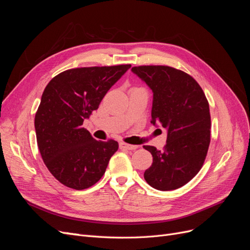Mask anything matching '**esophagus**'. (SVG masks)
<instances>
[{
    "label": "esophagus",
    "instance_id": "1",
    "mask_svg": "<svg viewBox=\"0 0 250 250\" xmlns=\"http://www.w3.org/2000/svg\"><path fill=\"white\" fill-rule=\"evenodd\" d=\"M120 148L125 149V150H135V149H138V146L129 145V144H126V143H120Z\"/></svg>",
    "mask_w": 250,
    "mask_h": 250
}]
</instances>
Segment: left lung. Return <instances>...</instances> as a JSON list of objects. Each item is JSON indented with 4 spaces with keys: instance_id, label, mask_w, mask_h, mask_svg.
I'll return each mask as SVG.
<instances>
[{
    "instance_id": "8db88e82",
    "label": "left lung",
    "mask_w": 250,
    "mask_h": 250,
    "mask_svg": "<svg viewBox=\"0 0 250 250\" xmlns=\"http://www.w3.org/2000/svg\"><path fill=\"white\" fill-rule=\"evenodd\" d=\"M131 72L153 93L151 123L167 130L163 151L144 146L153 157L144 178L156 190H176L199 172L206 160L210 142L208 102L198 83L183 71L142 65Z\"/></svg>"
}]
</instances>
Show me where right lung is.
Instances as JSON below:
<instances>
[{"label":"right lung","instance_id":"1","mask_svg":"<svg viewBox=\"0 0 250 250\" xmlns=\"http://www.w3.org/2000/svg\"><path fill=\"white\" fill-rule=\"evenodd\" d=\"M130 67L121 64L67 70L44 88L34 120L37 146L59 183L83 190L103 176L119 144L95 140L82 124Z\"/></svg>","mask_w":250,"mask_h":250}]
</instances>
